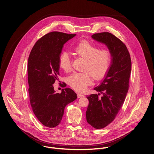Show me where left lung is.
Masks as SVG:
<instances>
[{
  "label": "left lung",
  "mask_w": 154,
  "mask_h": 154,
  "mask_svg": "<svg viewBox=\"0 0 154 154\" xmlns=\"http://www.w3.org/2000/svg\"><path fill=\"white\" fill-rule=\"evenodd\" d=\"M60 32H50L38 39L28 60L29 93L33 112L38 119L48 127L57 126L61 121L65 106L74 101L76 93L58 80L60 56L63 45L72 38Z\"/></svg>",
  "instance_id": "1"
}]
</instances>
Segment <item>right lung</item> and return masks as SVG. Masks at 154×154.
I'll return each mask as SVG.
<instances>
[{
	"instance_id": "right-lung-1",
	"label": "right lung",
	"mask_w": 154,
	"mask_h": 154,
	"mask_svg": "<svg viewBox=\"0 0 154 154\" xmlns=\"http://www.w3.org/2000/svg\"><path fill=\"white\" fill-rule=\"evenodd\" d=\"M91 37L105 45L111 55L104 80L94 88L97 92L87 97L89 105L86 112V121L94 128L100 129L115 119L124 102L131 62L126 46L113 34L103 32Z\"/></svg>"
}]
</instances>
